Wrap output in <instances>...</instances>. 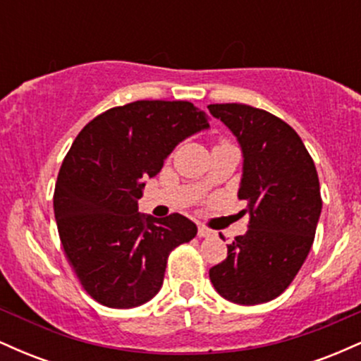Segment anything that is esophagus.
<instances>
[{"label": "esophagus", "mask_w": 361, "mask_h": 361, "mask_svg": "<svg viewBox=\"0 0 361 361\" xmlns=\"http://www.w3.org/2000/svg\"><path fill=\"white\" fill-rule=\"evenodd\" d=\"M198 235H200V238H215V231L209 229V227L205 226H200L198 227Z\"/></svg>", "instance_id": "34e87169"}]
</instances>
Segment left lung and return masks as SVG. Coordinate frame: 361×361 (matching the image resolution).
<instances>
[{
    "label": "left lung",
    "mask_w": 361,
    "mask_h": 361,
    "mask_svg": "<svg viewBox=\"0 0 361 361\" xmlns=\"http://www.w3.org/2000/svg\"><path fill=\"white\" fill-rule=\"evenodd\" d=\"M207 109L241 146L238 197L250 214L246 234L227 244L210 281L234 304L270 302L292 283L314 243L322 209L316 166L299 134L275 115L243 103Z\"/></svg>",
    "instance_id": "1"
}]
</instances>
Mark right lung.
I'll return each mask as SVG.
<instances>
[{
	"label": "right lung",
	"mask_w": 361,
	"mask_h": 361,
	"mask_svg": "<svg viewBox=\"0 0 361 361\" xmlns=\"http://www.w3.org/2000/svg\"><path fill=\"white\" fill-rule=\"evenodd\" d=\"M209 127L205 111L190 102L140 100L94 117L73 142L54 215L68 261L97 302L146 304L163 285L169 252L197 235L185 215H144L137 200L173 149Z\"/></svg>",
	"instance_id": "1"
}]
</instances>
